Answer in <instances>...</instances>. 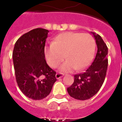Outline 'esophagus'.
Masks as SVG:
<instances>
[{
  "mask_svg": "<svg viewBox=\"0 0 122 122\" xmlns=\"http://www.w3.org/2000/svg\"><path fill=\"white\" fill-rule=\"evenodd\" d=\"M63 76V74H61V73H57L56 74V79H59V78H61Z\"/></svg>",
  "mask_w": 122,
  "mask_h": 122,
  "instance_id": "1",
  "label": "esophagus"
}]
</instances>
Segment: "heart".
Segmentation results:
<instances>
[{
    "mask_svg": "<svg viewBox=\"0 0 122 122\" xmlns=\"http://www.w3.org/2000/svg\"><path fill=\"white\" fill-rule=\"evenodd\" d=\"M94 51L95 41L91 35L66 32L56 37L52 45L45 47V55L53 68L58 66L65 57L67 60L61 66L59 71L69 72L75 68L81 70L88 66Z\"/></svg>",
    "mask_w": 122,
    "mask_h": 122,
    "instance_id": "obj_1",
    "label": "heart"
}]
</instances>
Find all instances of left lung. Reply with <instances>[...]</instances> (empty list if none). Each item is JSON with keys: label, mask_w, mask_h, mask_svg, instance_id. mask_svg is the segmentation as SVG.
Here are the masks:
<instances>
[{"label": "left lung", "mask_w": 122, "mask_h": 122, "mask_svg": "<svg viewBox=\"0 0 122 122\" xmlns=\"http://www.w3.org/2000/svg\"><path fill=\"white\" fill-rule=\"evenodd\" d=\"M98 50L93 63L83 74L74 75L73 84L67 88L69 95L74 99L86 100L97 94L104 82L108 66V48L98 34L91 32Z\"/></svg>", "instance_id": "left-lung-1"}]
</instances>
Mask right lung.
I'll return each instance as SVG.
<instances>
[{"label": "right lung", "mask_w": 122, "mask_h": 122, "mask_svg": "<svg viewBox=\"0 0 122 122\" xmlns=\"http://www.w3.org/2000/svg\"><path fill=\"white\" fill-rule=\"evenodd\" d=\"M48 32L46 29H33L22 35L13 48L18 86L24 95L32 100H42L49 95L57 80L56 72L45 60V46ZM43 76L45 78L41 79Z\"/></svg>", "instance_id": "right-lung-1"}]
</instances>
